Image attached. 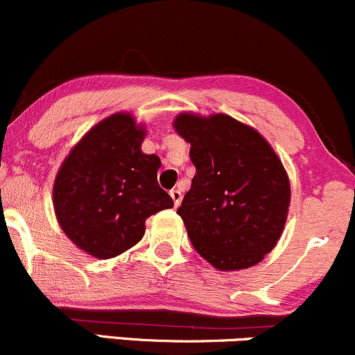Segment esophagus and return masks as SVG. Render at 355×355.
I'll use <instances>...</instances> for the list:
<instances>
[{
	"instance_id": "obj_1",
	"label": "esophagus",
	"mask_w": 355,
	"mask_h": 355,
	"mask_svg": "<svg viewBox=\"0 0 355 355\" xmlns=\"http://www.w3.org/2000/svg\"><path fill=\"white\" fill-rule=\"evenodd\" d=\"M171 198H173V201H174V206H179V204H181V201H182V194H181V191L179 189H173L171 191Z\"/></svg>"
}]
</instances>
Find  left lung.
Here are the masks:
<instances>
[{
    "label": "left lung",
    "mask_w": 355,
    "mask_h": 355,
    "mask_svg": "<svg viewBox=\"0 0 355 355\" xmlns=\"http://www.w3.org/2000/svg\"><path fill=\"white\" fill-rule=\"evenodd\" d=\"M179 136L196 168L178 214L191 243L220 270L251 268L272 251L284 229L291 187L268 141L226 114H181Z\"/></svg>",
    "instance_id": "8db88e82"
}]
</instances>
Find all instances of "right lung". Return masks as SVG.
Masks as SVG:
<instances>
[{
    "instance_id": "add662e5",
    "label": "right lung",
    "mask_w": 355,
    "mask_h": 355,
    "mask_svg": "<svg viewBox=\"0 0 355 355\" xmlns=\"http://www.w3.org/2000/svg\"><path fill=\"white\" fill-rule=\"evenodd\" d=\"M143 139L131 116H110L79 141L54 181L60 226L98 259L128 251L144 236L149 216L174 206L157 184L159 157L141 151Z\"/></svg>"
}]
</instances>
